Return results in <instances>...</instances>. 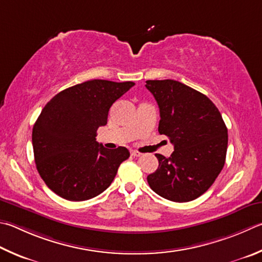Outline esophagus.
<instances>
[{"label": "esophagus", "mask_w": 262, "mask_h": 262, "mask_svg": "<svg viewBox=\"0 0 262 262\" xmlns=\"http://www.w3.org/2000/svg\"><path fill=\"white\" fill-rule=\"evenodd\" d=\"M130 155H132V156H134V157H141V156H142L141 152H139V151H135V150H132V151H130Z\"/></svg>", "instance_id": "34e87169"}]
</instances>
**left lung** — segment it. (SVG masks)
<instances>
[{"instance_id": "obj_1", "label": "left lung", "mask_w": 262, "mask_h": 262, "mask_svg": "<svg viewBox=\"0 0 262 262\" xmlns=\"http://www.w3.org/2000/svg\"><path fill=\"white\" fill-rule=\"evenodd\" d=\"M145 83L159 106L158 132L174 145L169 158L156 155L159 166L147 175V183L168 201H193L207 191L225 166V121L211 99L189 85L169 79Z\"/></svg>"}]
</instances>
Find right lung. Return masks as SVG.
<instances>
[{
    "mask_svg": "<svg viewBox=\"0 0 262 262\" xmlns=\"http://www.w3.org/2000/svg\"><path fill=\"white\" fill-rule=\"evenodd\" d=\"M135 83L89 80L63 90L46 104L32 133L37 172L56 194L72 202L106 190L122 161L125 146L107 150L96 141L108 110Z\"/></svg>",
    "mask_w": 262,
    "mask_h": 262,
    "instance_id": "right-lung-1",
    "label": "right lung"
}]
</instances>
